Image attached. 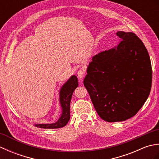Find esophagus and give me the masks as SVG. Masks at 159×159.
Returning a JSON list of instances; mask_svg holds the SVG:
<instances>
[{"mask_svg": "<svg viewBox=\"0 0 159 159\" xmlns=\"http://www.w3.org/2000/svg\"><path fill=\"white\" fill-rule=\"evenodd\" d=\"M85 72L83 70H79V71H78L77 72V75H78V77H79V79L81 80L83 78V76H85Z\"/></svg>", "mask_w": 159, "mask_h": 159, "instance_id": "esophagus-1", "label": "esophagus"}]
</instances>
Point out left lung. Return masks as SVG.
<instances>
[{"mask_svg": "<svg viewBox=\"0 0 159 159\" xmlns=\"http://www.w3.org/2000/svg\"><path fill=\"white\" fill-rule=\"evenodd\" d=\"M117 48L92 58L84 79L96 112L109 122L135 116L151 90L152 70L149 54L133 33L118 31Z\"/></svg>", "mask_w": 159, "mask_h": 159, "instance_id": "1", "label": "left lung"}]
</instances>
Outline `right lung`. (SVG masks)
Instances as JSON below:
<instances>
[{"label": "right lung", "mask_w": 159, "mask_h": 159, "mask_svg": "<svg viewBox=\"0 0 159 159\" xmlns=\"http://www.w3.org/2000/svg\"><path fill=\"white\" fill-rule=\"evenodd\" d=\"M79 85L76 76H72L64 84L60 91V103L63 112L59 120L57 122L49 124H36L35 126L41 128H60L68 122L70 118V101L74 91Z\"/></svg>", "instance_id": "1"}]
</instances>
